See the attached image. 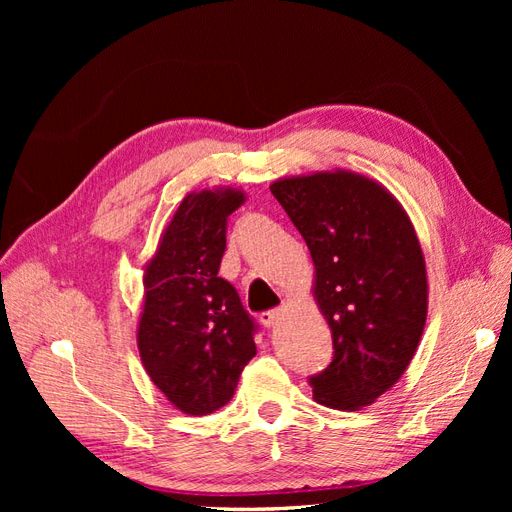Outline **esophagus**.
Instances as JSON below:
<instances>
[{"mask_svg":"<svg viewBox=\"0 0 512 512\" xmlns=\"http://www.w3.org/2000/svg\"><path fill=\"white\" fill-rule=\"evenodd\" d=\"M284 316V309H269V312H262L260 314V322L265 324V327H273Z\"/></svg>","mask_w":512,"mask_h":512,"instance_id":"1","label":"esophagus"}]
</instances>
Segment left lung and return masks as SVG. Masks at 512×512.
Segmentation results:
<instances>
[{"instance_id":"left-lung-1","label":"left lung","mask_w":512,"mask_h":512,"mask_svg":"<svg viewBox=\"0 0 512 512\" xmlns=\"http://www.w3.org/2000/svg\"><path fill=\"white\" fill-rule=\"evenodd\" d=\"M314 260V299L333 335V361L309 378L318 404L359 410L404 376L427 320L421 243L378 181L314 173L271 183Z\"/></svg>"}]
</instances>
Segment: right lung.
I'll return each mask as SVG.
<instances>
[{
    "label": "right lung",
    "instance_id": "1",
    "mask_svg": "<svg viewBox=\"0 0 512 512\" xmlns=\"http://www.w3.org/2000/svg\"><path fill=\"white\" fill-rule=\"evenodd\" d=\"M243 203L232 188L185 196L143 275L138 352L151 382L190 416L226 406L256 354V324L218 275L226 220Z\"/></svg>",
    "mask_w": 512,
    "mask_h": 512
}]
</instances>
